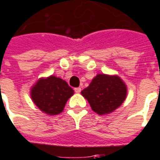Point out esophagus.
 Masks as SVG:
<instances>
[{"label":"esophagus","instance_id":"1","mask_svg":"<svg viewBox=\"0 0 160 160\" xmlns=\"http://www.w3.org/2000/svg\"><path fill=\"white\" fill-rule=\"evenodd\" d=\"M74 92H75L76 93H80V92H81V88H74Z\"/></svg>","mask_w":160,"mask_h":160}]
</instances>
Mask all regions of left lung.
Masks as SVG:
<instances>
[{"label": "left lung", "instance_id": "1", "mask_svg": "<svg viewBox=\"0 0 160 160\" xmlns=\"http://www.w3.org/2000/svg\"><path fill=\"white\" fill-rule=\"evenodd\" d=\"M81 94L98 114H108L126 99L127 87L119 76L98 74L88 88L81 91Z\"/></svg>", "mask_w": 160, "mask_h": 160}]
</instances>
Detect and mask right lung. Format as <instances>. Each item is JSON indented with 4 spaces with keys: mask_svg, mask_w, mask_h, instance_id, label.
Wrapping results in <instances>:
<instances>
[{
    "mask_svg": "<svg viewBox=\"0 0 160 160\" xmlns=\"http://www.w3.org/2000/svg\"><path fill=\"white\" fill-rule=\"evenodd\" d=\"M73 90L65 80L55 76L41 79L32 88L31 97L41 111L49 115L61 113Z\"/></svg>",
    "mask_w": 160,
    "mask_h": 160,
    "instance_id": "add662e5",
    "label": "right lung"
}]
</instances>
